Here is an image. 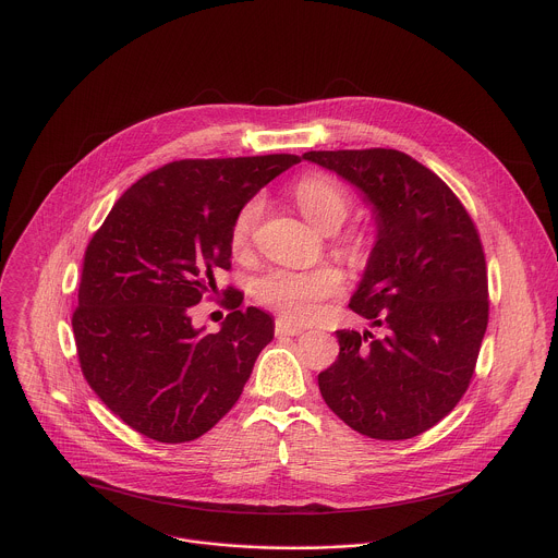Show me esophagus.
Wrapping results in <instances>:
<instances>
[{"label": "esophagus", "mask_w": 558, "mask_h": 558, "mask_svg": "<svg viewBox=\"0 0 558 558\" xmlns=\"http://www.w3.org/2000/svg\"><path fill=\"white\" fill-rule=\"evenodd\" d=\"M305 329L301 325H294V323H288L286 318H277L275 320V333L277 336H299L303 333Z\"/></svg>", "instance_id": "obj_1"}]
</instances>
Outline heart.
Instances as JSON below:
<instances>
[{
	"label": "heart",
	"instance_id": "heart-1",
	"mask_svg": "<svg viewBox=\"0 0 558 558\" xmlns=\"http://www.w3.org/2000/svg\"><path fill=\"white\" fill-rule=\"evenodd\" d=\"M294 201L305 220L320 233H336L351 211V196L333 177L314 172L294 185ZM262 198H251L235 216L231 227V246L238 255L246 253L262 220ZM340 255L351 266H364L373 255V238L366 231H351L340 240ZM342 275L331 266L312 270L272 268L253 283V296L259 305L279 312L294 323L310 320L318 303L338 294Z\"/></svg>",
	"mask_w": 558,
	"mask_h": 558
}]
</instances>
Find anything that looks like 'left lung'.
Instances as JSON below:
<instances>
[{"label": "left lung", "instance_id": "obj_1", "mask_svg": "<svg viewBox=\"0 0 558 558\" xmlns=\"http://www.w3.org/2000/svg\"><path fill=\"white\" fill-rule=\"evenodd\" d=\"M373 205L377 240L349 307L381 333L336 331L338 360L318 375L325 403L377 440L423 434L469 388L488 323L477 229L458 196L392 148L312 150Z\"/></svg>", "mask_w": 558, "mask_h": 558}]
</instances>
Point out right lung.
<instances>
[{"mask_svg":"<svg viewBox=\"0 0 558 558\" xmlns=\"http://www.w3.org/2000/svg\"><path fill=\"white\" fill-rule=\"evenodd\" d=\"M296 155L183 159L133 183L94 233L72 316L85 379L135 432L187 442L240 399L275 336L272 318L240 310L227 288L220 331L192 325V307L231 268L238 211Z\"/></svg>","mask_w":558,"mask_h":558,"instance_id":"add662e5","label":"right lung"}]
</instances>
